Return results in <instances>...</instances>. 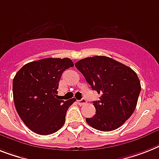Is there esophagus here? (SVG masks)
I'll return each mask as SVG.
<instances>
[{"label":"esophagus","instance_id":"obj_1","mask_svg":"<svg viewBox=\"0 0 159 159\" xmlns=\"http://www.w3.org/2000/svg\"><path fill=\"white\" fill-rule=\"evenodd\" d=\"M77 104L82 106V105H83V104H86V99H84V98H82V100H77Z\"/></svg>","mask_w":159,"mask_h":159}]
</instances>
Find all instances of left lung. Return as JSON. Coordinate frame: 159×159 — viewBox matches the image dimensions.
<instances>
[{
  "label": "left lung",
  "instance_id": "obj_1",
  "mask_svg": "<svg viewBox=\"0 0 159 159\" xmlns=\"http://www.w3.org/2000/svg\"><path fill=\"white\" fill-rule=\"evenodd\" d=\"M75 67L91 88L101 94L93 102L95 114L86 118L96 130L110 131L122 126L135 111L141 90L137 74L131 68L107 56H94L77 61Z\"/></svg>",
  "mask_w": 159,
  "mask_h": 159
}]
</instances>
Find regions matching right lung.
<instances>
[{"label": "right lung", "instance_id": "right-lung-1", "mask_svg": "<svg viewBox=\"0 0 159 159\" xmlns=\"http://www.w3.org/2000/svg\"><path fill=\"white\" fill-rule=\"evenodd\" d=\"M73 61L68 58H46L22 67L13 80L17 113L24 124L39 135H50L64 126L68 109L76 100H58L62 73Z\"/></svg>", "mask_w": 159, "mask_h": 159}]
</instances>
